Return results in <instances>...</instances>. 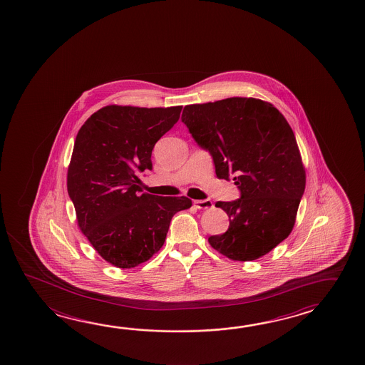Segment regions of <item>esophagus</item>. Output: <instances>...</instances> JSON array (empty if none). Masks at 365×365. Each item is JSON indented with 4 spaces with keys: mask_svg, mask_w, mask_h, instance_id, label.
Here are the masks:
<instances>
[{
    "mask_svg": "<svg viewBox=\"0 0 365 365\" xmlns=\"http://www.w3.org/2000/svg\"><path fill=\"white\" fill-rule=\"evenodd\" d=\"M194 206L200 210H207V208L214 207L212 202L210 200H197L193 202Z\"/></svg>",
    "mask_w": 365,
    "mask_h": 365,
    "instance_id": "1",
    "label": "esophagus"
}]
</instances>
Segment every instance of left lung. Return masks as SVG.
<instances>
[{"instance_id": "obj_1", "label": "left lung", "mask_w": 365, "mask_h": 365, "mask_svg": "<svg viewBox=\"0 0 365 365\" xmlns=\"http://www.w3.org/2000/svg\"><path fill=\"white\" fill-rule=\"evenodd\" d=\"M181 120L210 151L219 179L235 175L241 198L216 202L229 228L208 242L222 255L250 262L292 233L304 193L306 171L293 129L269 102L232 97L187 105Z\"/></svg>"}]
</instances>
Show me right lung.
I'll use <instances>...</instances> for the list:
<instances>
[{
    "mask_svg": "<svg viewBox=\"0 0 365 365\" xmlns=\"http://www.w3.org/2000/svg\"><path fill=\"white\" fill-rule=\"evenodd\" d=\"M182 106L108 105L78 132L67 171L76 220L94 250L118 268H135L160 250L173 215L187 197L141 193L137 173L151 170V151L178 123Z\"/></svg>",
    "mask_w": 365,
    "mask_h": 365,
    "instance_id": "1",
    "label": "right lung"
}]
</instances>
